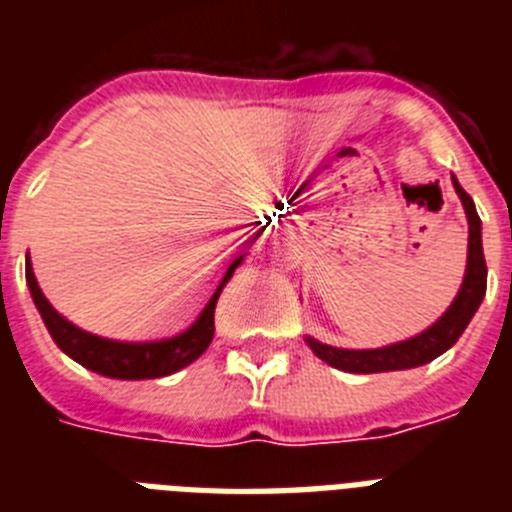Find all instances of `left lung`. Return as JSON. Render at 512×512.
<instances>
[{"label":"left lung","mask_w":512,"mask_h":512,"mask_svg":"<svg viewBox=\"0 0 512 512\" xmlns=\"http://www.w3.org/2000/svg\"><path fill=\"white\" fill-rule=\"evenodd\" d=\"M454 191L462 199L465 215H468L470 239H468V271H465V281H462L460 295L454 297V303L449 305V311L425 329L422 335L412 337V340L396 342L388 348L377 350H342L324 345L319 340L308 337V345L321 361H327L329 366L342 369V372L353 374H374V372H396V369H414L438 358L444 350H449L454 342L460 340L465 327L473 319V313L478 311V305L486 295V260L484 247H481V217L476 212V204L470 199L465 188L457 183V177H452Z\"/></svg>","instance_id":"left-lung-1"}]
</instances>
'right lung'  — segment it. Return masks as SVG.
I'll return each instance as SVG.
<instances>
[{"label": "right lung", "mask_w": 512, "mask_h": 512, "mask_svg": "<svg viewBox=\"0 0 512 512\" xmlns=\"http://www.w3.org/2000/svg\"><path fill=\"white\" fill-rule=\"evenodd\" d=\"M239 260H233L228 273L220 281V287L215 289V295L207 303V308L201 311V316L196 319L191 329H185L183 335L172 337V340L162 342H116V340H103V337H95L90 332H82L74 324H68L63 316H60L47 297L42 295V289L36 284V276L31 271V263L26 260V281L28 289H31V297H34L36 308L42 313L44 327L52 335L55 345H58L66 356H71L74 361H79L82 366L92 369V372L103 374V377H116V380H154V377H164V374H172L177 369H183L191 361L204 353L215 335V305L217 297L223 292V287L228 284V279L233 276V271L239 268Z\"/></svg>", "instance_id": "add662e5"}]
</instances>
